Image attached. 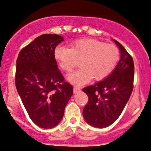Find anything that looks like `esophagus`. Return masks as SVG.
<instances>
[{
    "label": "esophagus",
    "instance_id": "esophagus-1",
    "mask_svg": "<svg viewBox=\"0 0 151 151\" xmlns=\"http://www.w3.org/2000/svg\"><path fill=\"white\" fill-rule=\"evenodd\" d=\"M73 91H74V93H77L78 91H80V88L77 87V86H74Z\"/></svg>",
    "mask_w": 151,
    "mask_h": 151
}]
</instances>
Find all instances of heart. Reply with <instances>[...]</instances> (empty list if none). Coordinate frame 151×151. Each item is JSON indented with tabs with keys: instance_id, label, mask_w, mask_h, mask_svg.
<instances>
[{
	"instance_id": "1",
	"label": "heart",
	"mask_w": 151,
	"mask_h": 151,
	"mask_svg": "<svg viewBox=\"0 0 151 151\" xmlns=\"http://www.w3.org/2000/svg\"><path fill=\"white\" fill-rule=\"evenodd\" d=\"M54 57L60 68L70 72L77 65L80 68L68 76V80L77 85L86 84L92 78L101 80L111 73L120 60V51L113 44L96 39L82 38L71 43L70 48L59 45Z\"/></svg>"
}]
</instances>
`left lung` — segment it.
Segmentation results:
<instances>
[{"label":"left lung","mask_w":151,"mask_h":151,"mask_svg":"<svg viewBox=\"0 0 151 151\" xmlns=\"http://www.w3.org/2000/svg\"><path fill=\"white\" fill-rule=\"evenodd\" d=\"M114 41L121 54L115 70L104 80L83 89L89 98L83 109V116L94 127L105 128L114 124L122 113L133 89L132 57L122 45Z\"/></svg>","instance_id":"8db88e82"}]
</instances>
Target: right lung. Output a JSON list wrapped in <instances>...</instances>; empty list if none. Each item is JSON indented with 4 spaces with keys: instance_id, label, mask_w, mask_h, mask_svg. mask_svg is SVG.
I'll return each mask as SVG.
<instances>
[{
    "instance_id": "add662e5",
    "label": "right lung",
    "mask_w": 151,
    "mask_h": 151,
    "mask_svg": "<svg viewBox=\"0 0 151 151\" xmlns=\"http://www.w3.org/2000/svg\"><path fill=\"white\" fill-rule=\"evenodd\" d=\"M63 41L56 34H43L20 50L15 67V86L29 117L43 129L62 120L73 86L58 69L54 52Z\"/></svg>"
}]
</instances>
